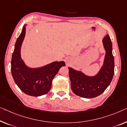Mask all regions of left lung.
Instances as JSON below:
<instances>
[{"label":"left lung","instance_id":"obj_1","mask_svg":"<svg viewBox=\"0 0 127 127\" xmlns=\"http://www.w3.org/2000/svg\"><path fill=\"white\" fill-rule=\"evenodd\" d=\"M106 51L104 63L99 73L89 77L69 67V76L73 93L84 98H93L101 95L110 84L114 74V57L112 41L107 35L103 40Z\"/></svg>","mask_w":127,"mask_h":127}]
</instances>
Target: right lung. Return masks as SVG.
Masks as SVG:
<instances>
[{"label": "right lung", "mask_w": 127, "mask_h": 127, "mask_svg": "<svg viewBox=\"0 0 127 127\" xmlns=\"http://www.w3.org/2000/svg\"><path fill=\"white\" fill-rule=\"evenodd\" d=\"M25 33L24 27L15 45L11 59V73L15 83L24 93L32 96H41L49 92L53 79L65 63L55 62L37 69L26 67L20 58V47Z\"/></svg>", "instance_id": "add662e5"}]
</instances>
